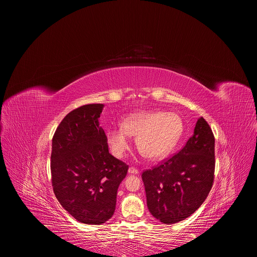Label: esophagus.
Wrapping results in <instances>:
<instances>
[{"label":"esophagus","mask_w":257,"mask_h":257,"mask_svg":"<svg viewBox=\"0 0 257 257\" xmlns=\"http://www.w3.org/2000/svg\"><path fill=\"white\" fill-rule=\"evenodd\" d=\"M128 173H129V174H131V175H138L139 171H138L137 169L133 168V167H130V168L128 169Z\"/></svg>","instance_id":"obj_1"}]
</instances>
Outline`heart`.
Wrapping results in <instances>:
<instances>
[{
    "label": "heart",
    "instance_id": "heart-1",
    "mask_svg": "<svg viewBox=\"0 0 257 257\" xmlns=\"http://www.w3.org/2000/svg\"><path fill=\"white\" fill-rule=\"evenodd\" d=\"M182 130V119L175 113L140 112L128 116L121 128L108 130L106 142L112 154L122 159L129 150L128 136H133L138 152L144 158L161 160L175 148Z\"/></svg>",
    "mask_w": 257,
    "mask_h": 257
}]
</instances>
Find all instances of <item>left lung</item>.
I'll return each instance as SVG.
<instances>
[{"instance_id":"left-lung-1","label":"left lung","mask_w":257,"mask_h":257,"mask_svg":"<svg viewBox=\"0 0 257 257\" xmlns=\"http://www.w3.org/2000/svg\"><path fill=\"white\" fill-rule=\"evenodd\" d=\"M214 165V136L201 117L184 148L160 166L142 173L151 213L167 225L190 216L212 187Z\"/></svg>"}]
</instances>
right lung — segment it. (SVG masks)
I'll use <instances>...</instances> for the list:
<instances>
[{"mask_svg":"<svg viewBox=\"0 0 257 257\" xmlns=\"http://www.w3.org/2000/svg\"><path fill=\"white\" fill-rule=\"evenodd\" d=\"M102 108V103H90L73 109L52 142L54 193L73 217L87 225H101L112 217L118 187L129 168L108 153L98 123Z\"/></svg>","mask_w":257,"mask_h":257,"instance_id":"1","label":"right lung"}]
</instances>
